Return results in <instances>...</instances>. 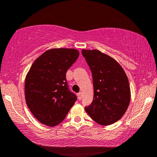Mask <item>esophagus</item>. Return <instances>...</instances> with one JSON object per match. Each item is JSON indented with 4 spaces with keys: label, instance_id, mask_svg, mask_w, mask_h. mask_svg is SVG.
Segmentation results:
<instances>
[{
    "label": "esophagus",
    "instance_id": "34e87169",
    "mask_svg": "<svg viewBox=\"0 0 157 157\" xmlns=\"http://www.w3.org/2000/svg\"><path fill=\"white\" fill-rule=\"evenodd\" d=\"M78 95V100H81V99H82V93H81V92L78 93V95Z\"/></svg>",
    "mask_w": 157,
    "mask_h": 157
}]
</instances>
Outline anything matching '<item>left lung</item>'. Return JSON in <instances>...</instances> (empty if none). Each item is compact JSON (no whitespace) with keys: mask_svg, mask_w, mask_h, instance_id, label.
<instances>
[{"mask_svg":"<svg viewBox=\"0 0 157 157\" xmlns=\"http://www.w3.org/2000/svg\"><path fill=\"white\" fill-rule=\"evenodd\" d=\"M93 75L94 97L85 109L98 124L107 126L119 121L126 112L131 90L121 66L98 50H82Z\"/></svg>","mask_w":157,"mask_h":157,"instance_id":"1","label":"left lung"}]
</instances>
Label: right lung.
<instances>
[{
  "label": "right lung",
  "mask_w": 157,
  "mask_h": 157,
  "mask_svg": "<svg viewBox=\"0 0 157 157\" xmlns=\"http://www.w3.org/2000/svg\"><path fill=\"white\" fill-rule=\"evenodd\" d=\"M79 52L72 48L48 50L31 65L25 78V100L38 121L48 126L60 124L76 101L69 90L66 73Z\"/></svg>",
  "instance_id": "obj_1"
}]
</instances>
